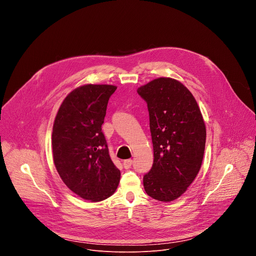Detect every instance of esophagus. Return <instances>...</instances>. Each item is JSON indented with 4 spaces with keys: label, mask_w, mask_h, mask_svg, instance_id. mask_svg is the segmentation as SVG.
<instances>
[{
    "label": "esophagus",
    "mask_w": 256,
    "mask_h": 256,
    "mask_svg": "<svg viewBox=\"0 0 256 256\" xmlns=\"http://www.w3.org/2000/svg\"><path fill=\"white\" fill-rule=\"evenodd\" d=\"M132 164V160H130V159H128V160H124V167L126 169L130 168Z\"/></svg>",
    "instance_id": "obj_1"
}]
</instances>
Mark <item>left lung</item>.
<instances>
[{
  "instance_id": "1",
  "label": "left lung",
  "mask_w": 256,
  "mask_h": 256,
  "mask_svg": "<svg viewBox=\"0 0 256 256\" xmlns=\"http://www.w3.org/2000/svg\"><path fill=\"white\" fill-rule=\"evenodd\" d=\"M147 101L154 162L144 188L169 202L184 194L196 177L206 146V124L198 102L181 82L161 77L138 88Z\"/></svg>"
}]
</instances>
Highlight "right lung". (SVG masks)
I'll use <instances>...</instances> for the list:
<instances>
[{"instance_id": "obj_1", "label": "right lung", "mask_w": 256, "mask_h": 256, "mask_svg": "<svg viewBox=\"0 0 256 256\" xmlns=\"http://www.w3.org/2000/svg\"><path fill=\"white\" fill-rule=\"evenodd\" d=\"M116 88L77 87L62 102L52 126V157L60 177L72 192L92 202L112 196L120 179L101 132L109 97Z\"/></svg>"}]
</instances>
